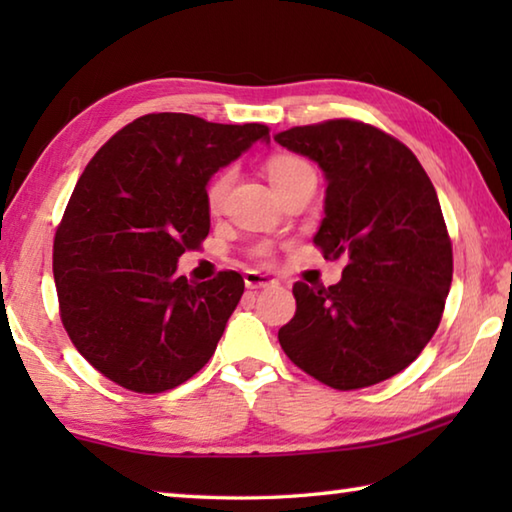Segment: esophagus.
Masks as SVG:
<instances>
[{"label": "esophagus", "instance_id": "1", "mask_svg": "<svg viewBox=\"0 0 512 512\" xmlns=\"http://www.w3.org/2000/svg\"><path fill=\"white\" fill-rule=\"evenodd\" d=\"M244 282H246L248 289H266V287H275V284H277L275 277L266 275V273H259V271H246Z\"/></svg>", "mask_w": 512, "mask_h": 512}]
</instances>
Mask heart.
<instances>
[{
  "instance_id": "1",
  "label": "heart",
  "mask_w": 512,
  "mask_h": 512,
  "mask_svg": "<svg viewBox=\"0 0 512 512\" xmlns=\"http://www.w3.org/2000/svg\"><path fill=\"white\" fill-rule=\"evenodd\" d=\"M305 169H311L307 162L291 158V155H280V158H275V160H271V164H268V178H271V183L275 185V183H280V180L293 176V173L305 171ZM230 183H232V171H221L219 176H214L212 183L207 185L205 198H207V205H210L212 210H216V207L223 203V198L230 189Z\"/></svg>"
}]
</instances>
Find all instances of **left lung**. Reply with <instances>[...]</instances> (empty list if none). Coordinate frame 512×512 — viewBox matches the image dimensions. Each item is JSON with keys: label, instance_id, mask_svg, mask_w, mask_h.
<instances>
[{"label": "left lung", "instance_id": "8db88e82", "mask_svg": "<svg viewBox=\"0 0 512 512\" xmlns=\"http://www.w3.org/2000/svg\"><path fill=\"white\" fill-rule=\"evenodd\" d=\"M275 142L323 171L325 219L314 244L345 262L332 287L293 284L296 316L277 339L327 386L379 384L418 359L452 287V241L436 189L402 142L361 121L296 126Z\"/></svg>", "mask_w": 512, "mask_h": 512}]
</instances>
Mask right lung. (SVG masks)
I'll use <instances>...</instances> for the list:
<instances>
[{
    "mask_svg": "<svg viewBox=\"0 0 512 512\" xmlns=\"http://www.w3.org/2000/svg\"><path fill=\"white\" fill-rule=\"evenodd\" d=\"M259 140H271L264 124L158 112L85 167L56 230L54 280L69 339L103 377L162 393L210 361L244 277L192 282L178 257L210 232V178Z\"/></svg>",
    "mask_w": 512,
    "mask_h": 512,
    "instance_id": "obj_1",
    "label": "right lung"
}]
</instances>
